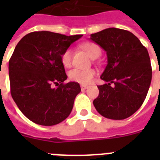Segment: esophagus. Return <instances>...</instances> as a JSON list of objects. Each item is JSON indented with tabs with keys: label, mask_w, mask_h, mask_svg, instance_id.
<instances>
[{
	"label": "esophagus",
	"mask_w": 160,
	"mask_h": 160,
	"mask_svg": "<svg viewBox=\"0 0 160 160\" xmlns=\"http://www.w3.org/2000/svg\"><path fill=\"white\" fill-rule=\"evenodd\" d=\"M80 88H81V90H86V89H87L88 86H87V85H82L81 86H80Z\"/></svg>",
	"instance_id": "esophagus-1"
}]
</instances>
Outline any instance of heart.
Wrapping results in <instances>:
<instances>
[{
	"instance_id": "heart-1",
	"label": "heart",
	"mask_w": 160,
	"mask_h": 160,
	"mask_svg": "<svg viewBox=\"0 0 160 160\" xmlns=\"http://www.w3.org/2000/svg\"><path fill=\"white\" fill-rule=\"evenodd\" d=\"M82 48L87 52L91 58L95 57L97 55H100V47L95 43L87 42L82 45ZM71 56L72 51L71 49H66L61 55V62L65 67H69L71 65ZM95 75V70L94 69L88 70H79L74 69L69 73L70 79L73 81L80 83V84H90L92 81L93 78Z\"/></svg>"
}]
</instances>
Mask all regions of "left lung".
<instances>
[{
    "label": "left lung",
    "instance_id": "left-lung-1",
    "mask_svg": "<svg viewBox=\"0 0 160 160\" xmlns=\"http://www.w3.org/2000/svg\"><path fill=\"white\" fill-rule=\"evenodd\" d=\"M90 39L107 55L100 75L105 84L98 85L94 106L105 118L126 119L140 108L149 91L152 68L148 51L134 34L122 29H105Z\"/></svg>",
    "mask_w": 160,
    "mask_h": 160
}]
</instances>
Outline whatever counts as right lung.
I'll return each instance as SVG.
<instances>
[{
    "mask_svg": "<svg viewBox=\"0 0 160 160\" xmlns=\"http://www.w3.org/2000/svg\"><path fill=\"white\" fill-rule=\"evenodd\" d=\"M81 36L34 31L16 45L9 61L11 94L20 110L34 123L51 126L70 115L81 90L77 82L64 84L67 75L61 55Z\"/></svg>",
    "mask_w": 160,
    "mask_h": 160,
    "instance_id": "obj_1",
    "label": "right lung"
}]
</instances>
